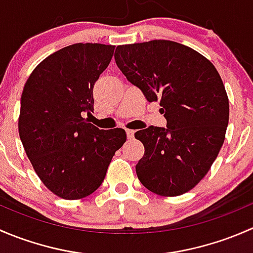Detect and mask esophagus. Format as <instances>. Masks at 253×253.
Returning a JSON list of instances; mask_svg holds the SVG:
<instances>
[{
  "label": "esophagus",
  "mask_w": 253,
  "mask_h": 253,
  "mask_svg": "<svg viewBox=\"0 0 253 253\" xmlns=\"http://www.w3.org/2000/svg\"><path fill=\"white\" fill-rule=\"evenodd\" d=\"M126 133H127V138H128V139H132L134 137L133 129H126Z\"/></svg>",
  "instance_id": "34e87169"
}]
</instances>
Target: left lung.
<instances>
[{
  "mask_svg": "<svg viewBox=\"0 0 253 253\" xmlns=\"http://www.w3.org/2000/svg\"><path fill=\"white\" fill-rule=\"evenodd\" d=\"M115 61L149 103L160 101L167 127L134 137L144 145L136 172L145 188L174 197L192 190L211 169L225 139L229 100L211 61L170 40L120 45Z\"/></svg>",
  "mask_w": 253,
  "mask_h": 253,
  "instance_id": "8db88e82",
  "label": "left lung"
}]
</instances>
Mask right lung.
<instances>
[{
	"mask_svg": "<svg viewBox=\"0 0 253 253\" xmlns=\"http://www.w3.org/2000/svg\"><path fill=\"white\" fill-rule=\"evenodd\" d=\"M115 46L75 44L45 58L28 78L20 98L19 137L35 172L65 200L98 190L115 152L126 142L124 128L89 124L93 88Z\"/></svg>",
	"mask_w": 253,
	"mask_h": 253,
	"instance_id": "add662e5",
	"label": "right lung"
}]
</instances>
